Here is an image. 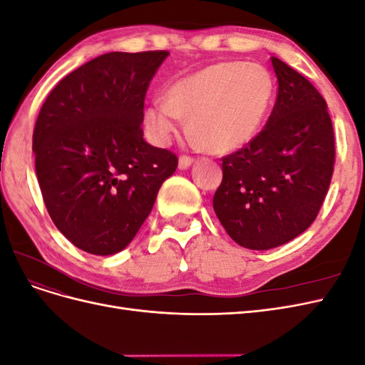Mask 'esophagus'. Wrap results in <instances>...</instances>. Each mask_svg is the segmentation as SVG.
<instances>
[{"label": "esophagus", "mask_w": 365, "mask_h": 365, "mask_svg": "<svg viewBox=\"0 0 365 365\" xmlns=\"http://www.w3.org/2000/svg\"><path fill=\"white\" fill-rule=\"evenodd\" d=\"M192 163H193V158H192V157H189V155H181V157H180V161H178V165H180V169H187V168H190Z\"/></svg>", "instance_id": "34e87169"}]
</instances>
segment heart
<instances>
[{
	"instance_id": "1",
	"label": "heart",
	"mask_w": 365,
	"mask_h": 365,
	"mask_svg": "<svg viewBox=\"0 0 365 365\" xmlns=\"http://www.w3.org/2000/svg\"><path fill=\"white\" fill-rule=\"evenodd\" d=\"M275 83L259 63L220 62L176 81L145 113L146 126L165 145L189 118L192 135L207 150L224 153L245 146L267 118Z\"/></svg>"
}]
</instances>
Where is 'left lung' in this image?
Wrapping results in <instances>:
<instances>
[{"instance_id": "left-lung-1", "label": "left lung", "mask_w": 365, "mask_h": 365, "mask_svg": "<svg viewBox=\"0 0 365 365\" xmlns=\"http://www.w3.org/2000/svg\"><path fill=\"white\" fill-rule=\"evenodd\" d=\"M277 98L267 125L222 158L213 208L228 236L248 250H269L311 225L335 164L332 120L323 96L304 76L271 58Z\"/></svg>"}]
</instances>
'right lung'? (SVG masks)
Wrapping results in <instances>:
<instances>
[{"instance_id": "obj_1", "label": "right lung", "mask_w": 365, "mask_h": 365, "mask_svg": "<svg viewBox=\"0 0 365 365\" xmlns=\"http://www.w3.org/2000/svg\"><path fill=\"white\" fill-rule=\"evenodd\" d=\"M169 51L102 54L43 102L35 169L47 212L73 245L96 256L126 248L178 158L143 138L145 97Z\"/></svg>"}]
</instances>
